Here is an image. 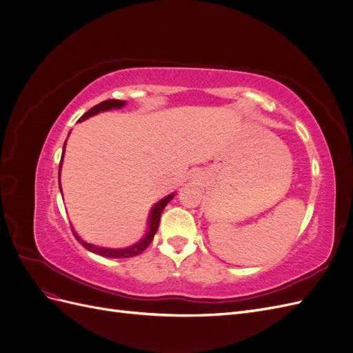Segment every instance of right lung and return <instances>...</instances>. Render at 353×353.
I'll use <instances>...</instances> for the list:
<instances>
[{
    "mask_svg": "<svg viewBox=\"0 0 353 353\" xmlns=\"http://www.w3.org/2000/svg\"><path fill=\"white\" fill-rule=\"evenodd\" d=\"M125 104H126V101H122V100H105V101H101L100 104L94 105L92 109H90L87 113H85L78 122H82V121H85V119H88V117H91V116H94V114H97V113H100V112H108V110H112V109H121V108H123ZM65 147H66V143H65V145H63V154H61V160H60V165H59V187H60V190H61V185H60V170H61V163H63V156H65ZM174 197H175V194L172 193V194H169V196H166L165 199H162V200L156 203V205H154V206L152 208V210H150V215H148V230H147V232H145V236H144L140 241H138V243L130 245V248L110 249V248H103V245H95V244L83 241V240L78 236V234L74 232V230H72V231H73V236L77 237V240L83 245L85 249L92 252V253H97V254H100V256H104V258H116V259H117V258H132V256H137V254L143 253V252L148 248V244L152 243V240H153V237H154V234H156V231H157V228H159L160 215H162V212H163L165 206H166L168 203H169L170 200H172Z\"/></svg>",
    "mask_w": 353,
    "mask_h": 353,
    "instance_id": "add662e5",
    "label": "right lung"
}]
</instances>
